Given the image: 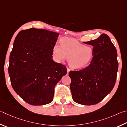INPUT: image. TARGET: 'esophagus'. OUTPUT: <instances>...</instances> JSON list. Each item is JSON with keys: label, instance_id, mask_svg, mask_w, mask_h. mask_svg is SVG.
Wrapping results in <instances>:
<instances>
[{"label": "esophagus", "instance_id": "1", "mask_svg": "<svg viewBox=\"0 0 127 127\" xmlns=\"http://www.w3.org/2000/svg\"><path fill=\"white\" fill-rule=\"evenodd\" d=\"M70 69L69 68H67V73L68 74L69 73V72L70 71Z\"/></svg>", "mask_w": 127, "mask_h": 127}]
</instances>
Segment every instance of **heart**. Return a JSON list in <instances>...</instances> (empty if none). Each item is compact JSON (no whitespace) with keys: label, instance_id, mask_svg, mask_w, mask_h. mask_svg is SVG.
I'll use <instances>...</instances> for the list:
<instances>
[{"label":"heart","instance_id":"1","mask_svg":"<svg viewBox=\"0 0 127 127\" xmlns=\"http://www.w3.org/2000/svg\"><path fill=\"white\" fill-rule=\"evenodd\" d=\"M53 54L58 62L68 58L70 67L78 69L91 63L94 57V50L91 47L84 46L77 40L64 38L61 39V45L58 43L54 45Z\"/></svg>","mask_w":127,"mask_h":127}]
</instances>
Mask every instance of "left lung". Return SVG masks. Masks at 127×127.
Here are the masks:
<instances>
[{
	"label": "left lung",
	"mask_w": 127,
	"mask_h": 127,
	"mask_svg": "<svg viewBox=\"0 0 127 127\" xmlns=\"http://www.w3.org/2000/svg\"><path fill=\"white\" fill-rule=\"evenodd\" d=\"M84 43L93 47V58L83 69L69 71L70 88L75 102L91 105L99 103L112 91L118 63L116 48L107 34Z\"/></svg>",
	"instance_id": "1"
}]
</instances>
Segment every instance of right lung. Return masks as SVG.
Returning <instances> with one entry per match:
<instances>
[{
	"label": "right lung",
	"mask_w": 127,
	"mask_h": 127,
	"mask_svg": "<svg viewBox=\"0 0 127 127\" xmlns=\"http://www.w3.org/2000/svg\"><path fill=\"white\" fill-rule=\"evenodd\" d=\"M59 34L42 29L20 31L9 57L8 73L13 89L33 105L49 104L54 88L67 70L52 59Z\"/></svg>",
	"instance_id": "obj_1"
}]
</instances>
